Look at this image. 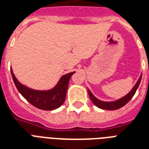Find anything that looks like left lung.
<instances>
[{
    "label": "left lung",
    "mask_w": 149,
    "mask_h": 149,
    "mask_svg": "<svg viewBox=\"0 0 149 149\" xmlns=\"http://www.w3.org/2000/svg\"><path fill=\"white\" fill-rule=\"evenodd\" d=\"M141 76L140 77L139 79L138 80L137 84H135V86L133 87V89L130 91V92L128 93L127 95L124 96L122 98L117 100V101H115V102H102V101H100V100L97 99L96 97L92 95V93L90 91L88 90V94H89V97L91 100V102L95 104L97 107L100 108V109H106V110H116L119 109L120 108H122L123 106H124L127 102H129L131 98L133 97V96L134 95L136 91L139 87V84L141 83Z\"/></svg>",
    "instance_id": "left-lung-1"
}]
</instances>
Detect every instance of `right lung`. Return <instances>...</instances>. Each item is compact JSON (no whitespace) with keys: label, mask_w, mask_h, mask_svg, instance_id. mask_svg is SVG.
I'll list each match as a JSON object with an SVG mask.
<instances>
[{"label":"right lung","mask_w":149,"mask_h":149,"mask_svg":"<svg viewBox=\"0 0 149 149\" xmlns=\"http://www.w3.org/2000/svg\"><path fill=\"white\" fill-rule=\"evenodd\" d=\"M11 72L19 92L36 108L49 111L58 109L64 103L70 77L75 72L62 76L56 86L49 91H36L28 88L18 81L11 69Z\"/></svg>","instance_id":"1"}]
</instances>
